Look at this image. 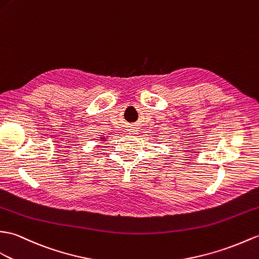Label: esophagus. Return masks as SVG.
I'll return each mask as SVG.
<instances>
[{
    "mask_svg": "<svg viewBox=\"0 0 259 259\" xmlns=\"http://www.w3.org/2000/svg\"><path fill=\"white\" fill-rule=\"evenodd\" d=\"M128 131H129L130 135H136L137 132H138V129H137V127H130L128 129Z\"/></svg>",
    "mask_w": 259,
    "mask_h": 259,
    "instance_id": "esophagus-1",
    "label": "esophagus"
}]
</instances>
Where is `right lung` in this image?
Masks as SVG:
<instances>
[{
    "label": "right lung",
    "mask_w": 259,
    "mask_h": 259,
    "mask_svg": "<svg viewBox=\"0 0 259 259\" xmlns=\"http://www.w3.org/2000/svg\"><path fill=\"white\" fill-rule=\"evenodd\" d=\"M107 139H108V137H104V136H101V137H100V139H99V141H100V142H105Z\"/></svg>",
    "instance_id": "right-lung-1"
}]
</instances>
